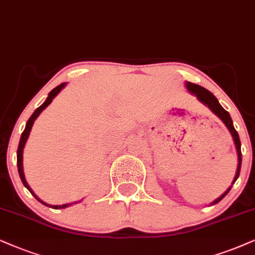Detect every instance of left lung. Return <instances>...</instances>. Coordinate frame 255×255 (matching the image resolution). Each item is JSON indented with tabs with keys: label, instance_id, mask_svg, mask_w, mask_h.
Segmentation results:
<instances>
[{
	"label": "left lung",
	"instance_id": "left-lung-1",
	"mask_svg": "<svg viewBox=\"0 0 255 255\" xmlns=\"http://www.w3.org/2000/svg\"><path fill=\"white\" fill-rule=\"evenodd\" d=\"M185 85H186V88L188 89L193 95H195L196 98L199 99V101H201L202 104L207 106V107L211 109V111L213 112L214 114L217 115V117L220 119V120L224 122L225 125H226L227 129L230 130V133L232 134V137H233L235 148H237V153H238V168H237V173H235L233 182H232V185H234V182L237 181L238 178H239L240 169H241V160H243V156H241V142H240V138H239V134H238V131L235 130L230 113H228L227 111H225V109L222 108V106L219 104L218 99L215 98V96L212 94L209 90L204 88V87L195 85V83H192V82H186ZM231 188H232V186L227 189L226 192L224 193V194L220 196V198H218L215 201L212 202V205H215V204H218L219 201H221V200L228 194V192L231 191Z\"/></svg>",
	"mask_w": 255,
	"mask_h": 255
}]
</instances>
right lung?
<instances>
[{
	"mask_svg": "<svg viewBox=\"0 0 255 255\" xmlns=\"http://www.w3.org/2000/svg\"><path fill=\"white\" fill-rule=\"evenodd\" d=\"M66 85H67L66 82L61 83L60 86L55 87V88L51 90L49 94H48V98H47L46 101H44L43 104H42V105L40 106V107H38V108L36 109V111H35V112L33 113V115H31L30 118H29V120L27 121V125H25V128H24L23 133H22V135H21L20 143H18V148H17V168H18V174H20V178H21V180H22V183H23L25 188H27L28 191L30 192L31 194H33L34 198L36 199V200H38V201H40L41 204L46 205V206H48V207H51V208H54V209L66 208V207H68V206H70L72 204H66V205H61V206H53V205H48V204H46V202L42 201V200H41L40 198H37V195L35 194V193L33 192V189H31L30 187H29V185L27 183V181H25V178H24V173H23V148H24L25 142H27V140H28L29 134H30V130H31V127H33V125H34V121L36 120L38 115H40L41 113H42V111H43L44 108H47L48 106H49V105L51 104V101H53V99L55 98V96H56L57 94H59V93L61 92V90H62V88H63V87L66 86ZM75 204H77V202H75Z\"/></svg>",
	"mask_w": 255,
	"mask_h": 255,
	"instance_id": "obj_1",
	"label": "right lung"
}]
</instances>
